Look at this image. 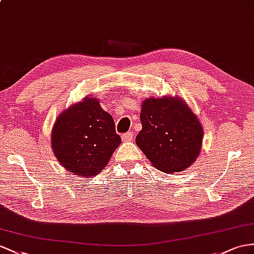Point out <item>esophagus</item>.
Wrapping results in <instances>:
<instances>
[{
  "mask_svg": "<svg viewBox=\"0 0 254 254\" xmlns=\"http://www.w3.org/2000/svg\"><path fill=\"white\" fill-rule=\"evenodd\" d=\"M132 138H133L132 132H127V133H125L122 135V140L123 141H129V140H132Z\"/></svg>",
  "mask_w": 254,
  "mask_h": 254,
  "instance_id": "obj_1",
  "label": "esophagus"
}]
</instances>
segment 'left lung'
<instances>
[{"label":"left lung","mask_w":254,"mask_h":254,"mask_svg":"<svg viewBox=\"0 0 254 254\" xmlns=\"http://www.w3.org/2000/svg\"><path fill=\"white\" fill-rule=\"evenodd\" d=\"M140 121L142 128L135 142L159 171L181 172L197 159L204 131L180 97L144 100Z\"/></svg>","instance_id":"left-lung-1"}]
</instances>
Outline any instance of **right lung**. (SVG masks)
<instances>
[{
	"instance_id": "add662e5",
	"label": "right lung",
	"mask_w": 254,
	"mask_h": 254,
	"mask_svg": "<svg viewBox=\"0 0 254 254\" xmlns=\"http://www.w3.org/2000/svg\"><path fill=\"white\" fill-rule=\"evenodd\" d=\"M113 117L95 97H86L58 117L51 148L66 171L81 177L97 175L120 145Z\"/></svg>"
}]
</instances>
